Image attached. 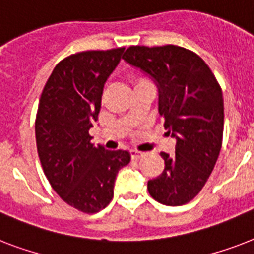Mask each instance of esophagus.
Here are the masks:
<instances>
[{
  "mask_svg": "<svg viewBox=\"0 0 254 254\" xmlns=\"http://www.w3.org/2000/svg\"><path fill=\"white\" fill-rule=\"evenodd\" d=\"M143 153H141V151H138V150H131L130 151V157H131V159H139V158H142L143 157Z\"/></svg>",
  "mask_w": 254,
  "mask_h": 254,
  "instance_id": "1",
  "label": "esophagus"
}]
</instances>
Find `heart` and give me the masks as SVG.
Returning <instances> with one entry per match:
<instances>
[{
    "label": "heart",
    "mask_w": 254,
    "mask_h": 254,
    "mask_svg": "<svg viewBox=\"0 0 254 254\" xmlns=\"http://www.w3.org/2000/svg\"><path fill=\"white\" fill-rule=\"evenodd\" d=\"M131 80H133V83H134V85L135 84H139V83H145V79H142V77H138V76H133L131 77Z\"/></svg>",
    "instance_id": "obj_1"
}]
</instances>
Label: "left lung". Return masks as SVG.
<instances>
[{
    "mask_svg": "<svg viewBox=\"0 0 254 254\" xmlns=\"http://www.w3.org/2000/svg\"><path fill=\"white\" fill-rule=\"evenodd\" d=\"M123 59L157 81L165 129L177 138L173 155L161 153L165 169L147 182L149 193L165 205L186 204L204 187L220 153V84L199 55L179 46H130Z\"/></svg>",
    "mask_w": 254,
    "mask_h": 254,
    "instance_id": "1",
    "label": "left lung"
}]
</instances>
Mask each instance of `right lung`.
I'll return each instance as SVG.
<instances>
[{
  "label": "right lung",
  "mask_w": 254,
  "mask_h": 254,
  "mask_svg": "<svg viewBox=\"0 0 254 254\" xmlns=\"http://www.w3.org/2000/svg\"><path fill=\"white\" fill-rule=\"evenodd\" d=\"M124 50H91L64 58L50 75L38 105L35 139L42 169L54 191L84 213L99 212L111 203L116 175L130 162L127 151L93 146L89 135L104 84Z\"/></svg>",
  "instance_id": "add662e5"
}]
</instances>
